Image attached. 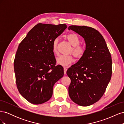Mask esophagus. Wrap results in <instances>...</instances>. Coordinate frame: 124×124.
<instances>
[{"mask_svg":"<svg viewBox=\"0 0 124 124\" xmlns=\"http://www.w3.org/2000/svg\"><path fill=\"white\" fill-rule=\"evenodd\" d=\"M63 70H64V74H66V72H67V67H64V68H63Z\"/></svg>","mask_w":124,"mask_h":124,"instance_id":"esophagus-1","label":"esophagus"}]
</instances>
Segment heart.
I'll list each match as a JSON object with an SVG mask.
<instances>
[{
	"instance_id": "b5f03b06",
	"label": "heart",
	"mask_w": 124,
	"mask_h": 124,
	"mask_svg": "<svg viewBox=\"0 0 124 124\" xmlns=\"http://www.w3.org/2000/svg\"><path fill=\"white\" fill-rule=\"evenodd\" d=\"M69 43L72 46L68 52V54H72L76 59H80L84 56L85 53V48L80 45L81 41L79 37L76 33H70L66 36ZM59 39L56 38L52 42V50L54 54H58V46ZM71 54L67 55H60L56 58V62L62 66H66L73 61V56Z\"/></svg>"
}]
</instances>
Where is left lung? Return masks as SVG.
Wrapping results in <instances>:
<instances>
[{
	"mask_svg": "<svg viewBox=\"0 0 124 124\" xmlns=\"http://www.w3.org/2000/svg\"><path fill=\"white\" fill-rule=\"evenodd\" d=\"M69 30L83 37L86 43L84 56L67 71L71 80L69 95L81 106L92 105L106 92L112 73V62L103 37L97 30L85 26L72 25Z\"/></svg>",
	"mask_w": 124,
	"mask_h": 124,
	"instance_id": "left-lung-1",
	"label": "left lung"
}]
</instances>
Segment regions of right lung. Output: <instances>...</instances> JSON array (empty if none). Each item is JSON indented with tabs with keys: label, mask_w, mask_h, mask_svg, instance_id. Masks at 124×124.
Instances as JSON below:
<instances>
[{
	"label": "right lung",
	"mask_w": 124,
	"mask_h": 124,
	"mask_svg": "<svg viewBox=\"0 0 124 124\" xmlns=\"http://www.w3.org/2000/svg\"><path fill=\"white\" fill-rule=\"evenodd\" d=\"M66 28L65 24L39 23L18 46L14 61L16 84L28 102L35 104L46 102L53 94L54 85L63 77V68L56 65L52 45Z\"/></svg>",
	"instance_id": "1"
}]
</instances>
